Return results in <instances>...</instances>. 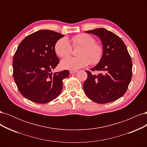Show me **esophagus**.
Returning <instances> with one entry per match:
<instances>
[{
    "label": "esophagus",
    "instance_id": "1",
    "mask_svg": "<svg viewBox=\"0 0 147 147\" xmlns=\"http://www.w3.org/2000/svg\"><path fill=\"white\" fill-rule=\"evenodd\" d=\"M77 72V70H70V74H75Z\"/></svg>",
    "mask_w": 147,
    "mask_h": 147
}]
</instances>
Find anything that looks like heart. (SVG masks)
Wrapping results in <instances>:
<instances>
[{
    "instance_id": "heart-1",
    "label": "heart",
    "mask_w": 147,
    "mask_h": 147,
    "mask_svg": "<svg viewBox=\"0 0 147 147\" xmlns=\"http://www.w3.org/2000/svg\"><path fill=\"white\" fill-rule=\"evenodd\" d=\"M74 47H82L78 57H69L61 61V67L64 69L75 70L88 65L90 63L96 64L101 60L103 48L96 43L94 37L86 34L75 35L71 40ZM55 50L61 57L69 56L72 52L70 42L65 37L61 38L55 44Z\"/></svg>"
}]
</instances>
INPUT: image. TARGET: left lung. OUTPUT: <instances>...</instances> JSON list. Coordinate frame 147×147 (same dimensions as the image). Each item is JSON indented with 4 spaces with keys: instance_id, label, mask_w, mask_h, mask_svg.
Here are the masks:
<instances>
[{
    "instance_id": "left-lung-1",
    "label": "left lung",
    "mask_w": 147,
    "mask_h": 147,
    "mask_svg": "<svg viewBox=\"0 0 147 147\" xmlns=\"http://www.w3.org/2000/svg\"><path fill=\"white\" fill-rule=\"evenodd\" d=\"M97 35L103 46L101 60L92 71H100L97 75L86 70L88 78L83 90L89 99L99 104L118 99L126 92L132 78L131 57L123 41L118 35L104 28L86 31Z\"/></svg>"
}]
</instances>
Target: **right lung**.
<instances>
[{
  "instance_id": "1",
  "label": "right lung",
  "mask_w": 147,
  "mask_h": 147,
  "mask_svg": "<svg viewBox=\"0 0 147 147\" xmlns=\"http://www.w3.org/2000/svg\"><path fill=\"white\" fill-rule=\"evenodd\" d=\"M64 36L53 30H40L20 43L13 59V78L25 98L45 104L60 94L63 80L69 76V71L51 70L59 63L55 44Z\"/></svg>"
}]
</instances>
